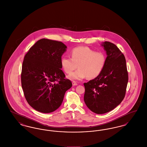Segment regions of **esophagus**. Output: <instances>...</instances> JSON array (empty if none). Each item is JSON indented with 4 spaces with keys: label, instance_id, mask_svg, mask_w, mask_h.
Instances as JSON below:
<instances>
[{
    "label": "esophagus",
    "instance_id": "34e87169",
    "mask_svg": "<svg viewBox=\"0 0 147 147\" xmlns=\"http://www.w3.org/2000/svg\"><path fill=\"white\" fill-rule=\"evenodd\" d=\"M72 85H73V86H76L78 84L75 81H73L72 82Z\"/></svg>",
    "mask_w": 147,
    "mask_h": 147
}]
</instances>
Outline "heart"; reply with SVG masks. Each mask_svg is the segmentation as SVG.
<instances>
[{
	"mask_svg": "<svg viewBox=\"0 0 147 147\" xmlns=\"http://www.w3.org/2000/svg\"><path fill=\"white\" fill-rule=\"evenodd\" d=\"M71 58L62 57L61 65L67 74L71 73L69 78L81 80L87 77L89 79L98 77L104 70L106 63V56L102 52H96L88 47H77L71 50Z\"/></svg>",
	"mask_w": 147,
	"mask_h": 147,
	"instance_id": "obj_1",
	"label": "heart"
}]
</instances>
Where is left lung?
I'll use <instances>...</instances> for the list:
<instances>
[{
	"label": "left lung",
	"instance_id": "8db88e82",
	"mask_svg": "<svg viewBox=\"0 0 147 147\" xmlns=\"http://www.w3.org/2000/svg\"><path fill=\"white\" fill-rule=\"evenodd\" d=\"M107 57L102 73L93 80L84 83V100L87 107L97 114L114 109L125 96L128 81L125 57L111 42L102 43Z\"/></svg>",
	"mask_w": 147,
	"mask_h": 147
}]
</instances>
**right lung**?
<instances>
[{
	"label": "right lung",
	"instance_id": "obj_1",
	"mask_svg": "<svg viewBox=\"0 0 147 147\" xmlns=\"http://www.w3.org/2000/svg\"><path fill=\"white\" fill-rule=\"evenodd\" d=\"M67 48L62 42L42 38L25 56L21 86L28 104L37 111H55L72 86L61 69V59Z\"/></svg>",
	"mask_w": 147,
	"mask_h": 147
}]
</instances>
